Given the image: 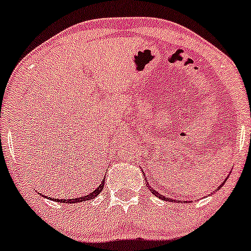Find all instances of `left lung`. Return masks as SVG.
<instances>
[{
  "label": "left lung",
  "mask_w": 251,
  "mask_h": 251,
  "mask_svg": "<svg viewBox=\"0 0 251 251\" xmlns=\"http://www.w3.org/2000/svg\"><path fill=\"white\" fill-rule=\"evenodd\" d=\"M146 181H147V179H146ZM223 183H225V182H223ZM146 186L149 187V188H150V191L152 192L153 194H154L155 196H158V198H159V199H161V200H165V201H167V200H168V201H173V200H172V199H168V198H166V196H164V195H162V194H159V193L156 192L155 189L153 188L152 186H150V183H149V182H146ZM221 187H222V185H220V186H219V189L221 188ZM215 192H216V191H214V193H215ZM174 202H175V200H174Z\"/></svg>",
  "instance_id": "8db88e82"
}]
</instances>
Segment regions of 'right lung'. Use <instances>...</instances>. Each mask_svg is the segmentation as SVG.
<instances>
[{
    "label": "right lung",
    "mask_w": 251,
    "mask_h": 251,
    "mask_svg": "<svg viewBox=\"0 0 251 251\" xmlns=\"http://www.w3.org/2000/svg\"><path fill=\"white\" fill-rule=\"evenodd\" d=\"M104 183H105V177L102 179L101 183L99 185L97 188L95 189V191L90 193L89 195H85V196H81V198H77V199H69V200H66V199H64V200H59V199H51L50 200H53V201H57V202H60V203H77V202H83V201H89V200H92V199H95L97 195L99 194L102 191V188H104ZM42 195V194H41ZM45 198H48V196H45Z\"/></svg>",
    "instance_id": "obj_1"
}]
</instances>
